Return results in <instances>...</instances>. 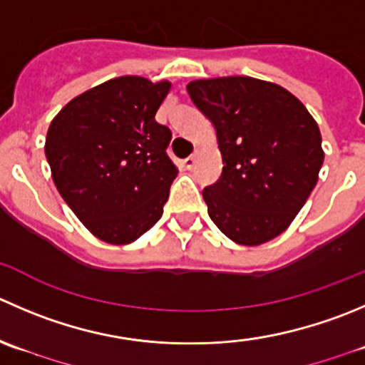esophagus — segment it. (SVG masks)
Here are the masks:
<instances>
[{
	"instance_id": "esophagus-1",
	"label": "esophagus",
	"mask_w": 365,
	"mask_h": 365,
	"mask_svg": "<svg viewBox=\"0 0 365 365\" xmlns=\"http://www.w3.org/2000/svg\"><path fill=\"white\" fill-rule=\"evenodd\" d=\"M196 162H197V153H194L183 160V165H185V169H192L194 165H196Z\"/></svg>"
}]
</instances>
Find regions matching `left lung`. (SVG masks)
<instances>
[{"mask_svg": "<svg viewBox=\"0 0 365 365\" xmlns=\"http://www.w3.org/2000/svg\"><path fill=\"white\" fill-rule=\"evenodd\" d=\"M187 93L214 125L225 164L221 178L203 189L214 225L242 246L278 237L319 178L317 123L289 91L257 78L196 80Z\"/></svg>", "mask_w": 365, "mask_h": 365, "instance_id": "8db88e82", "label": "left lung"}]
</instances>
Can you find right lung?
Here are the masks:
<instances>
[{"label":"right lung","mask_w":365,"mask_h":365,"mask_svg":"<svg viewBox=\"0 0 365 365\" xmlns=\"http://www.w3.org/2000/svg\"><path fill=\"white\" fill-rule=\"evenodd\" d=\"M169 88V81L114 78L71 100L49 125L53 182L105 242H133L162 217L178 175L165 153L171 130L155 119Z\"/></svg>","instance_id":"right-lung-1"}]
</instances>
